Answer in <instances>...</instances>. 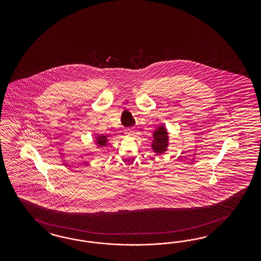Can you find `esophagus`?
Returning a JSON list of instances; mask_svg holds the SVG:
<instances>
[{
    "mask_svg": "<svg viewBox=\"0 0 261 261\" xmlns=\"http://www.w3.org/2000/svg\"><path fill=\"white\" fill-rule=\"evenodd\" d=\"M125 134L128 135V136H134V129H133V128H128V129L125 130Z\"/></svg>",
    "mask_w": 261,
    "mask_h": 261,
    "instance_id": "obj_1",
    "label": "esophagus"
}]
</instances>
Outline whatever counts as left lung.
I'll use <instances>...</instances> for the list:
<instances>
[{
	"mask_svg": "<svg viewBox=\"0 0 261 261\" xmlns=\"http://www.w3.org/2000/svg\"><path fill=\"white\" fill-rule=\"evenodd\" d=\"M154 141L152 143V148L157 154H163L167 148L168 137L166 129L164 126H160L153 134Z\"/></svg>",
	"mask_w": 261,
	"mask_h": 261,
	"instance_id": "left-lung-1",
	"label": "left lung"
}]
</instances>
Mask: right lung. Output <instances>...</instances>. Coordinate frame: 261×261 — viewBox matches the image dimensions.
<instances>
[{"label":"right lung","mask_w":261,"mask_h":261,"mask_svg":"<svg viewBox=\"0 0 261 261\" xmlns=\"http://www.w3.org/2000/svg\"><path fill=\"white\" fill-rule=\"evenodd\" d=\"M96 141L99 145H105L107 142V138H106V136H103V135L98 136V137H96Z\"/></svg>","instance_id":"right-lung-1"}]
</instances>
